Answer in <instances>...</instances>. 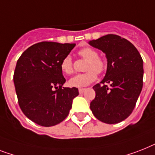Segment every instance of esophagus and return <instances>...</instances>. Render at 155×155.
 Here are the masks:
<instances>
[{
    "label": "esophagus",
    "mask_w": 155,
    "mask_h": 155,
    "mask_svg": "<svg viewBox=\"0 0 155 155\" xmlns=\"http://www.w3.org/2000/svg\"><path fill=\"white\" fill-rule=\"evenodd\" d=\"M84 91H85V89L84 88H80L79 89V92H80V94H82V93L84 92Z\"/></svg>",
    "instance_id": "1"
}]
</instances>
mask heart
Segmentation results:
<instances>
[{
    "instance_id": "obj_1",
    "label": "heart",
    "mask_w": 155,
    "mask_h": 155,
    "mask_svg": "<svg viewBox=\"0 0 155 155\" xmlns=\"http://www.w3.org/2000/svg\"><path fill=\"white\" fill-rule=\"evenodd\" d=\"M79 55L88 60L87 64L86 73L78 74L68 81V85L72 87H84L97 79V74L102 73L105 69V64L99 58V54L95 50L91 48H84L79 51ZM60 69L63 73L70 75L73 72L72 60L70 56H65L60 63Z\"/></svg>"
}]
</instances>
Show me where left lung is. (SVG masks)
<instances>
[{
    "label": "left lung",
    "instance_id": "1",
    "mask_svg": "<svg viewBox=\"0 0 155 155\" xmlns=\"http://www.w3.org/2000/svg\"><path fill=\"white\" fill-rule=\"evenodd\" d=\"M88 44L105 53L107 60L106 75L93 87L95 98L91 110L103 123H120L131 114L142 91L143 59L130 41L117 35H106Z\"/></svg>",
    "mask_w": 155,
    "mask_h": 155
}]
</instances>
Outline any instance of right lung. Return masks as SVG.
<instances>
[{
  "instance_id": "right-lung-1",
  "label": "right lung",
  "mask_w": 155,
  "mask_h": 155,
  "mask_svg": "<svg viewBox=\"0 0 155 155\" xmlns=\"http://www.w3.org/2000/svg\"><path fill=\"white\" fill-rule=\"evenodd\" d=\"M75 44L41 42L26 49L19 58L13 82L18 103L26 116L43 127H51L68 115L76 87H63L66 80L60 63Z\"/></svg>"
}]
</instances>
